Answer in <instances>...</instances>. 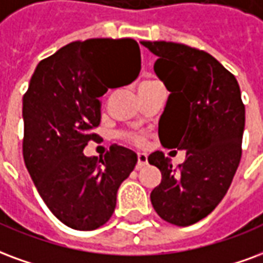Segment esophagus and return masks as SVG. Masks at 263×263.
<instances>
[{"label":"esophagus","mask_w":263,"mask_h":263,"mask_svg":"<svg viewBox=\"0 0 263 263\" xmlns=\"http://www.w3.org/2000/svg\"><path fill=\"white\" fill-rule=\"evenodd\" d=\"M147 164H148L147 155L143 154V153H139V154H137V164H136V170H141V168L147 165Z\"/></svg>","instance_id":"obj_1"}]
</instances>
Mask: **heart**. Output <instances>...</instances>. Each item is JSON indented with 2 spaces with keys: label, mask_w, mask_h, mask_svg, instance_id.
Masks as SVG:
<instances>
[{
  "label": "heart",
  "mask_w": 263,
  "mask_h": 263,
  "mask_svg": "<svg viewBox=\"0 0 263 263\" xmlns=\"http://www.w3.org/2000/svg\"><path fill=\"white\" fill-rule=\"evenodd\" d=\"M161 87V84L158 81H155L153 78H147L144 81L140 82L139 85V92H144V91H150V89H154V88ZM119 137L129 143V144H133L136 147H143L145 144V137L144 133H133V132H122L119 134Z\"/></svg>",
  "instance_id": "obj_1"
}]
</instances>
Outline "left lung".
Masks as SVG:
<instances>
[{
  "label": "left lung",
  "instance_id": "obj_1",
  "mask_svg": "<svg viewBox=\"0 0 263 263\" xmlns=\"http://www.w3.org/2000/svg\"><path fill=\"white\" fill-rule=\"evenodd\" d=\"M141 45L158 55L155 74L171 92L160 119L161 144L186 151L178 168L162 151L148 155L162 175L150 199L162 220L186 227L229 191L242 154L245 106L235 77L206 51L162 40Z\"/></svg>",
  "mask_w": 263,
  "mask_h": 263
}]
</instances>
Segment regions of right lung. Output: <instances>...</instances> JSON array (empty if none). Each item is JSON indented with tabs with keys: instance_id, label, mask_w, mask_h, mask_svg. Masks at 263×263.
<instances>
[{
	"instance_id": "obj_1",
	"label": "right lung",
	"mask_w": 263,
	"mask_h": 263,
	"mask_svg": "<svg viewBox=\"0 0 263 263\" xmlns=\"http://www.w3.org/2000/svg\"><path fill=\"white\" fill-rule=\"evenodd\" d=\"M140 64L134 39L77 40L43 59L30 78L22 106L25 165L47 208L71 229L91 231L106 223L120 183L136 166L133 151L116 144L99 158L82 151L99 139V97L109 88L103 70L127 71L118 88L139 76Z\"/></svg>"
}]
</instances>
